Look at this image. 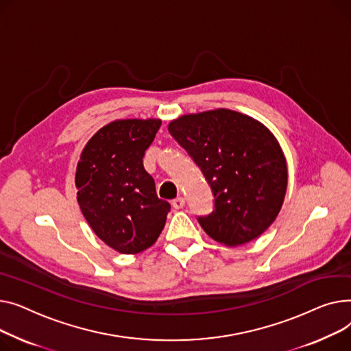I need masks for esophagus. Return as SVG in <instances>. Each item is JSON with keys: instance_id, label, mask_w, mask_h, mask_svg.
Wrapping results in <instances>:
<instances>
[{"instance_id": "esophagus-1", "label": "esophagus", "mask_w": 351, "mask_h": 351, "mask_svg": "<svg viewBox=\"0 0 351 351\" xmlns=\"http://www.w3.org/2000/svg\"><path fill=\"white\" fill-rule=\"evenodd\" d=\"M171 205H173V208H174V210H181V208L184 207V205H185V199H184L182 197H178V198L173 199Z\"/></svg>"}]
</instances>
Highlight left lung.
Masks as SVG:
<instances>
[{
  "instance_id": "8db88e82",
  "label": "left lung",
  "mask_w": 351,
  "mask_h": 351,
  "mask_svg": "<svg viewBox=\"0 0 351 351\" xmlns=\"http://www.w3.org/2000/svg\"><path fill=\"white\" fill-rule=\"evenodd\" d=\"M169 132L213 190L214 211L198 217L205 232L238 246L269 228L287 189L286 158L269 129L239 112L215 109L184 114L170 123Z\"/></svg>"
}]
</instances>
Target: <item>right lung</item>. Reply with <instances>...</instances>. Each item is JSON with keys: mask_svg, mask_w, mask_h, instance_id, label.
Wrapping results in <instances>:
<instances>
[{"mask_svg": "<svg viewBox=\"0 0 351 351\" xmlns=\"http://www.w3.org/2000/svg\"><path fill=\"white\" fill-rule=\"evenodd\" d=\"M160 119L114 120L82 150L75 184L77 204L93 232L120 254H138L157 241L170 204L160 199L143 157Z\"/></svg>", "mask_w": 351, "mask_h": 351, "instance_id": "right-lung-1", "label": "right lung"}]
</instances>
